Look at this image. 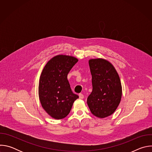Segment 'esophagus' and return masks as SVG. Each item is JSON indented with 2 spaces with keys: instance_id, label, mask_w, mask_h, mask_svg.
<instances>
[{
  "instance_id": "1",
  "label": "esophagus",
  "mask_w": 152,
  "mask_h": 152,
  "mask_svg": "<svg viewBox=\"0 0 152 152\" xmlns=\"http://www.w3.org/2000/svg\"><path fill=\"white\" fill-rule=\"evenodd\" d=\"M79 99H83V97H84V96L82 94H79Z\"/></svg>"
}]
</instances>
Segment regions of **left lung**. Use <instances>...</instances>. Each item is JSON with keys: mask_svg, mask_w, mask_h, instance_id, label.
<instances>
[{"mask_svg": "<svg viewBox=\"0 0 152 152\" xmlns=\"http://www.w3.org/2000/svg\"><path fill=\"white\" fill-rule=\"evenodd\" d=\"M88 62L93 91L87 98V104L94 115L103 118L112 115L120 103V79L113 65L108 61L96 58L90 59Z\"/></svg>", "mask_w": 152, "mask_h": 152, "instance_id": "8db88e82", "label": "left lung"}]
</instances>
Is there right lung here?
Segmentation results:
<instances>
[{
  "mask_svg": "<svg viewBox=\"0 0 152 152\" xmlns=\"http://www.w3.org/2000/svg\"><path fill=\"white\" fill-rule=\"evenodd\" d=\"M78 61L72 56L59 55L53 57L43 69L39 80L38 96L45 111L59 120L70 113L79 96L73 93L67 75Z\"/></svg>",
  "mask_w": 152,
  "mask_h": 152,
  "instance_id": "1",
  "label": "right lung"
}]
</instances>
